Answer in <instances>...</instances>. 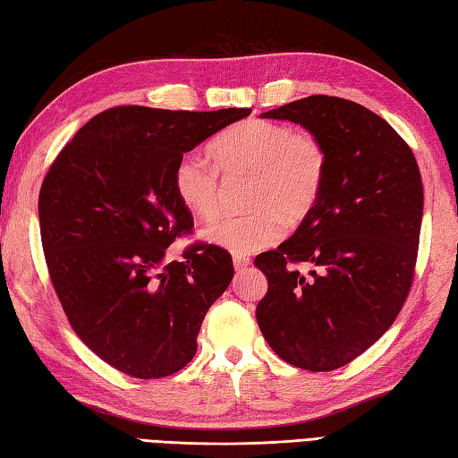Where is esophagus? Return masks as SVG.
<instances>
[{"instance_id":"1","label":"esophagus","mask_w":458,"mask_h":458,"mask_svg":"<svg viewBox=\"0 0 458 458\" xmlns=\"http://www.w3.org/2000/svg\"><path fill=\"white\" fill-rule=\"evenodd\" d=\"M251 266V259L246 256H234V267L236 271H244Z\"/></svg>"}]
</instances>
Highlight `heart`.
<instances>
[{"instance_id":"heart-1","label":"heart","mask_w":458,"mask_h":458,"mask_svg":"<svg viewBox=\"0 0 458 458\" xmlns=\"http://www.w3.org/2000/svg\"><path fill=\"white\" fill-rule=\"evenodd\" d=\"M212 165L184 153L173 169V187L184 208L208 218L218 208L220 174L251 173L246 214H222L202 228V238L232 254H254L277 244L287 224L303 222L323 194L327 149L318 138L287 123L248 120L212 143Z\"/></svg>"}]
</instances>
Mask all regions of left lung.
<instances>
[{
  "label": "left lung",
  "mask_w": 458,
  "mask_h": 458,
  "mask_svg": "<svg viewBox=\"0 0 458 458\" xmlns=\"http://www.w3.org/2000/svg\"><path fill=\"white\" fill-rule=\"evenodd\" d=\"M327 149L325 189L295 234L256 258L267 293L256 318L271 350L310 372L352 362L400 313L420 248L423 184L400 133L364 106L309 96L261 114ZM310 263L309 276L295 263Z\"/></svg>",
  "instance_id": "8db88e82"
}]
</instances>
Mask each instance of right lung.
I'll return each instance as SVG.
<instances>
[{"label":"right lung","instance_id":"obj_1","mask_svg":"<svg viewBox=\"0 0 458 458\" xmlns=\"http://www.w3.org/2000/svg\"><path fill=\"white\" fill-rule=\"evenodd\" d=\"M250 112L118 106L76 131L47 173L38 222L55 291L82 343L123 374L187 366L204 315L234 277L222 248L191 246L182 261L165 254L192 228L174 165Z\"/></svg>","mask_w":458,"mask_h":458}]
</instances>
